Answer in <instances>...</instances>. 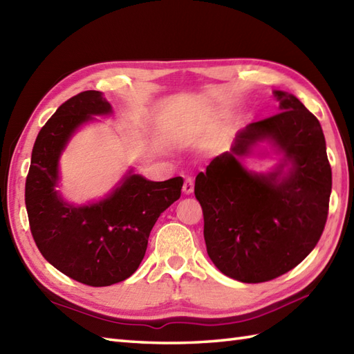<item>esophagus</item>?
<instances>
[{"label": "esophagus", "mask_w": 354, "mask_h": 354, "mask_svg": "<svg viewBox=\"0 0 354 354\" xmlns=\"http://www.w3.org/2000/svg\"><path fill=\"white\" fill-rule=\"evenodd\" d=\"M194 190V179L193 178H185V183H184V187H183V192L185 194H192Z\"/></svg>", "instance_id": "obj_1"}]
</instances>
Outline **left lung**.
Wrapping results in <instances>:
<instances>
[{"instance_id": "1", "label": "left lung", "mask_w": 354, "mask_h": 354, "mask_svg": "<svg viewBox=\"0 0 354 354\" xmlns=\"http://www.w3.org/2000/svg\"><path fill=\"white\" fill-rule=\"evenodd\" d=\"M274 97L280 114L239 131L230 152L194 183L208 257L242 283L269 281L299 265L324 231L332 193L318 118L293 94L275 89ZM270 153L279 161L268 172L243 165L246 157Z\"/></svg>"}]
</instances>
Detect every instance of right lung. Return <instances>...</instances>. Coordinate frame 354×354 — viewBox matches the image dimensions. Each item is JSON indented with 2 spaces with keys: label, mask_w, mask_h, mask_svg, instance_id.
<instances>
[{
  "label": "right lung",
  "mask_w": 354,
  "mask_h": 354,
  "mask_svg": "<svg viewBox=\"0 0 354 354\" xmlns=\"http://www.w3.org/2000/svg\"><path fill=\"white\" fill-rule=\"evenodd\" d=\"M111 114L100 91H84L61 104L37 133L26 181L30 230L44 259L94 288L123 281L138 269L150 231L184 184L181 176L149 181L131 167L102 199L66 201L57 190L64 150L80 127Z\"/></svg>",
  "instance_id": "1"
}]
</instances>
